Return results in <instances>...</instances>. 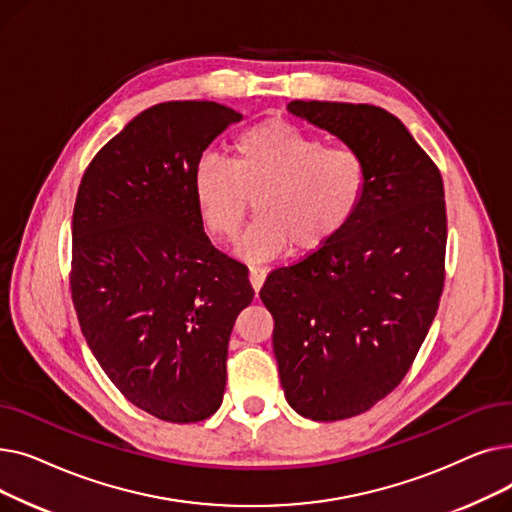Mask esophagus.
Segmentation results:
<instances>
[{
	"mask_svg": "<svg viewBox=\"0 0 512 512\" xmlns=\"http://www.w3.org/2000/svg\"><path fill=\"white\" fill-rule=\"evenodd\" d=\"M265 276H267V270L265 267H259V265H251L249 267V280H251V286L255 292L261 290L263 282H265Z\"/></svg>",
	"mask_w": 512,
	"mask_h": 512,
	"instance_id": "esophagus-1",
	"label": "esophagus"
}]
</instances>
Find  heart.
Returning a JSON list of instances; mask_svg holds the SVG:
<instances>
[{
	"mask_svg": "<svg viewBox=\"0 0 512 512\" xmlns=\"http://www.w3.org/2000/svg\"><path fill=\"white\" fill-rule=\"evenodd\" d=\"M367 184L357 149L326 147L282 118L245 128L232 141V161L205 155L193 174L201 218L218 240L238 234L255 199L259 218L240 245L253 259L326 247L355 218Z\"/></svg>",
	"mask_w": 512,
	"mask_h": 512,
	"instance_id": "b5f03b06",
	"label": "heart"
}]
</instances>
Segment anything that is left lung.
Listing matches in <instances>:
<instances>
[{
  "label": "left lung",
  "mask_w": 512,
  "mask_h": 512,
  "mask_svg": "<svg viewBox=\"0 0 512 512\" xmlns=\"http://www.w3.org/2000/svg\"><path fill=\"white\" fill-rule=\"evenodd\" d=\"M288 110L357 149L365 199L326 247L265 278L288 405L313 421L369 411L411 369L444 290L446 201L438 166L396 116L367 103Z\"/></svg>",
  "instance_id": "left-lung-1"
}]
</instances>
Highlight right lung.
Returning <instances> with one entry per match:
<instances>
[{
  "instance_id": "1",
  "label": "right lung",
  "mask_w": 512,
  "mask_h": 512,
  "mask_svg": "<svg viewBox=\"0 0 512 512\" xmlns=\"http://www.w3.org/2000/svg\"><path fill=\"white\" fill-rule=\"evenodd\" d=\"M238 120L215 101L153 105L97 151L76 193L80 330L124 398L170 423L220 409L228 340L255 297L249 267L211 245L193 191L203 151Z\"/></svg>"
}]
</instances>
